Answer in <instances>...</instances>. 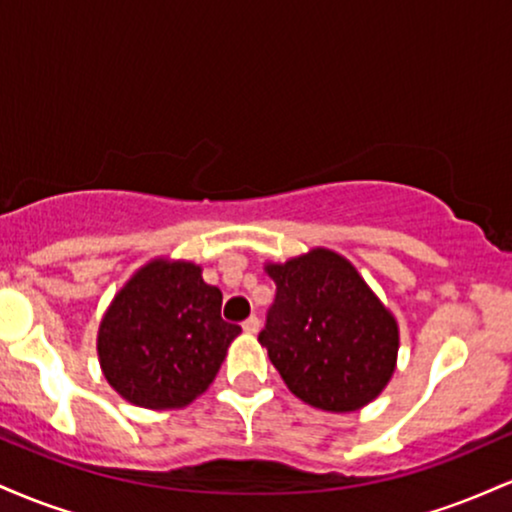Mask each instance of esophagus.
<instances>
[{
    "label": "esophagus",
    "mask_w": 512,
    "mask_h": 512,
    "mask_svg": "<svg viewBox=\"0 0 512 512\" xmlns=\"http://www.w3.org/2000/svg\"><path fill=\"white\" fill-rule=\"evenodd\" d=\"M243 330L248 332V334H257V332H260V317H257V315H250L248 320L243 322Z\"/></svg>",
    "instance_id": "34e87169"
}]
</instances>
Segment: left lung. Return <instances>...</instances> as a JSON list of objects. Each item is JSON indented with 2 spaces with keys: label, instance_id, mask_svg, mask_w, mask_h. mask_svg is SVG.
<instances>
[{
  "label": "left lung",
  "instance_id": "8db88e82",
  "mask_svg": "<svg viewBox=\"0 0 512 512\" xmlns=\"http://www.w3.org/2000/svg\"><path fill=\"white\" fill-rule=\"evenodd\" d=\"M276 301L260 344L286 387L310 407L349 414L385 390L399 325L358 269L330 248L264 262Z\"/></svg>",
  "mask_w": 512,
  "mask_h": 512
}]
</instances>
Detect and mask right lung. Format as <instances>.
<instances>
[{
    "label": "right lung",
    "mask_w": 512,
    "mask_h": 512,
    "mask_svg": "<svg viewBox=\"0 0 512 512\" xmlns=\"http://www.w3.org/2000/svg\"><path fill=\"white\" fill-rule=\"evenodd\" d=\"M221 291L190 260L154 257L125 281L98 325L108 385L137 407L182 409L207 392L238 325L221 320Z\"/></svg>",
    "instance_id": "add662e5"
}]
</instances>
